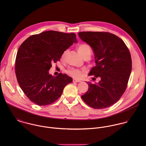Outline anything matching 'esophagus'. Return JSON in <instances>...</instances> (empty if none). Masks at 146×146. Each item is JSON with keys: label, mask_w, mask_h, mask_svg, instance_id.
I'll list each match as a JSON object with an SVG mask.
<instances>
[{"label": "esophagus", "mask_w": 146, "mask_h": 146, "mask_svg": "<svg viewBox=\"0 0 146 146\" xmlns=\"http://www.w3.org/2000/svg\"><path fill=\"white\" fill-rule=\"evenodd\" d=\"M73 82H74V83H79V82H81V81L79 80L74 79H73Z\"/></svg>", "instance_id": "1"}]
</instances>
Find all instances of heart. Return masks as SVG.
Instances as JSON below:
<instances>
[{"label":"heart","mask_w":146,"mask_h":146,"mask_svg":"<svg viewBox=\"0 0 146 146\" xmlns=\"http://www.w3.org/2000/svg\"><path fill=\"white\" fill-rule=\"evenodd\" d=\"M76 49H77V50H78V53L82 56V57L83 58L87 55L91 56V53H92L91 49H90V46L86 44H79L77 46ZM67 54V52L65 51L63 53L62 56V59L65 58ZM67 73L68 75H70V76H71L74 78H79L83 75V74H84V71L82 70H78V69H76V68H69L68 70H67Z\"/></svg>","instance_id":"1"}]
</instances>
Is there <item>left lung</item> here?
<instances>
[{
	"label": "left lung",
	"mask_w": 146,
	"mask_h": 146,
	"mask_svg": "<svg viewBox=\"0 0 146 146\" xmlns=\"http://www.w3.org/2000/svg\"><path fill=\"white\" fill-rule=\"evenodd\" d=\"M78 35L94 52L96 66L89 75L101 79L98 83L86 82L89 89L82 98L94 108H107L120 100L126 88L132 67L130 52L123 40L110 33L86 31Z\"/></svg>",
	"instance_id": "left-lung-1"
}]
</instances>
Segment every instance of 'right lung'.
<instances>
[{
	"mask_svg": "<svg viewBox=\"0 0 146 146\" xmlns=\"http://www.w3.org/2000/svg\"><path fill=\"white\" fill-rule=\"evenodd\" d=\"M74 42H78L75 34L53 30L32 35L22 42L16 56V75L21 89L31 102L38 106L51 104L72 83L68 75L60 73L53 76L49 70Z\"/></svg>",
	"mask_w": 146,
	"mask_h": 146,
	"instance_id": "1",
	"label": "right lung"
}]
</instances>
